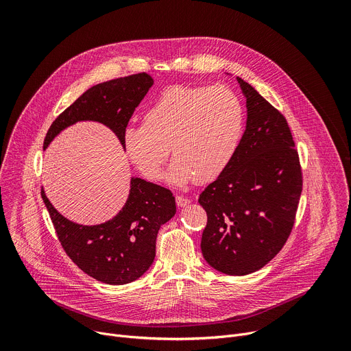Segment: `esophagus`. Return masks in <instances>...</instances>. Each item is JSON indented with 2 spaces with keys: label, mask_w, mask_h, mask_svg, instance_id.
Returning <instances> with one entry per match:
<instances>
[{
  "label": "esophagus",
  "mask_w": 351,
  "mask_h": 351,
  "mask_svg": "<svg viewBox=\"0 0 351 351\" xmlns=\"http://www.w3.org/2000/svg\"><path fill=\"white\" fill-rule=\"evenodd\" d=\"M176 204L178 207H187L190 204V198L184 195H176Z\"/></svg>",
  "instance_id": "1"
}]
</instances>
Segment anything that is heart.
<instances>
[{
	"instance_id": "heart-1",
	"label": "heart",
	"mask_w": 351,
	"mask_h": 351,
	"mask_svg": "<svg viewBox=\"0 0 351 351\" xmlns=\"http://www.w3.org/2000/svg\"><path fill=\"white\" fill-rule=\"evenodd\" d=\"M243 130V108L225 86H172L144 112V125L129 126L126 157L147 179L158 180L171 152L167 180L183 186L194 178L210 182L230 162Z\"/></svg>"
}]
</instances>
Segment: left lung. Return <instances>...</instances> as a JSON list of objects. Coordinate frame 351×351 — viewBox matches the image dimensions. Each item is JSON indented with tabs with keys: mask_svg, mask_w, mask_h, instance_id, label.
Wrapping results in <instances>:
<instances>
[{
	"mask_svg": "<svg viewBox=\"0 0 351 351\" xmlns=\"http://www.w3.org/2000/svg\"><path fill=\"white\" fill-rule=\"evenodd\" d=\"M236 80L245 98V130L230 162L198 203L208 217L203 257L222 274L243 276L280 252L294 223L303 179L285 117L253 86Z\"/></svg>",
	"mask_w": 351,
	"mask_h": 351,
	"instance_id": "left-lung-1",
	"label": "left lung"
}]
</instances>
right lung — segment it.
Masks as SVG:
<instances>
[{
  "instance_id": "1",
  "label": "right lung",
  "mask_w": 351,
  "mask_h": 351,
  "mask_svg": "<svg viewBox=\"0 0 351 351\" xmlns=\"http://www.w3.org/2000/svg\"><path fill=\"white\" fill-rule=\"evenodd\" d=\"M153 84L152 76L137 73L90 87L53 122L44 138V149L62 130L87 121L107 126L123 148L122 137L129 119ZM41 197L71 260L88 276L115 286L138 279L152 267L158 230L176 214L175 197L168 189L134 176L130 178L125 206L114 218L98 225H82L65 218L43 187Z\"/></svg>"
}]
</instances>
